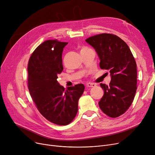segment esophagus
Segmentation results:
<instances>
[{
  "label": "esophagus",
  "mask_w": 155,
  "mask_h": 155,
  "mask_svg": "<svg viewBox=\"0 0 155 155\" xmlns=\"http://www.w3.org/2000/svg\"><path fill=\"white\" fill-rule=\"evenodd\" d=\"M86 87H95L96 86V84H94V83H87L86 84Z\"/></svg>",
  "instance_id": "34e87169"
}]
</instances>
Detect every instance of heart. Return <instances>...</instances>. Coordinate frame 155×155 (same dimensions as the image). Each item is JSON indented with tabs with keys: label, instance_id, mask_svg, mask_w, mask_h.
<instances>
[{
	"label": "heart",
	"instance_id": "b5f03b06",
	"mask_svg": "<svg viewBox=\"0 0 155 155\" xmlns=\"http://www.w3.org/2000/svg\"><path fill=\"white\" fill-rule=\"evenodd\" d=\"M87 50H89V48H86V47H83V48H81V51Z\"/></svg>",
	"mask_w": 155,
	"mask_h": 155
}]
</instances>
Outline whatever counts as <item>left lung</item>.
Returning a JSON list of instances; mask_svg holds the SVG:
<instances>
[{
  "label": "left lung",
  "instance_id": "left-lung-1",
  "mask_svg": "<svg viewBox=\"0 0 155 155\" xmlns=\"http://www.w3.org/2000/svg\"><path fill=\"white\" fill-rule=\"evenodd\" d=\"M86 41L94 48L100 68L108 71L111 76L109 86L100 83L104 94L99 107L107 115L119 117L130 107L137 90V65L133 55L126 43L112 34L97 35Z\"/></svg>",
  "mask_w": 155,
  "mask_h": 155
}]
</instances>
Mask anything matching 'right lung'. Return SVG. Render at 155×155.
Instances as JSON below:
<instances>
[{"label": "right lung", "mask_w": 155, "mask_h": 155, "mask_svg": "<svg viewBox=\"0 0 155 155\" xmlns=\"http://www.w3.org/2000/svg\"><path fill=\"white\" fill-rule=\"evenodd\" d=\"M68 42L47 40L29 58L28 89L40 113L50 122L60 126L70 124L78 111V100L84 92L83 84L67 90L57 81L63 71L62 55Z\"/></svg>", "instance_id": "right-lung-1"}]
</instances>
